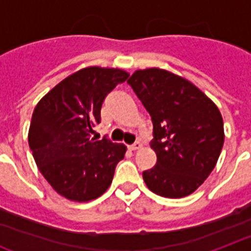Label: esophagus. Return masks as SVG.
<instances>
[{
  "label": "esophagus",
  "mask_w": 251,
  "mask_h": 251,
  "mask_svg": "<svg viewBox=\"0 0 251 251\" xmlns=\"http://www.w3.org/2000/svg\"><path fill=\"white\" fill-rule=\"evenodd\" d=\"M142 147V143L141 142H135L134 145H130L129 146V150L130 151H135V150H139Z\"/></svg>",
  "instance_id": "obj_1"
}]
</instances>
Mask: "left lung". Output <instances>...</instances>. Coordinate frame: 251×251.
Wrapping results in <instances>:
<instances>
[{
    "mask_svg": "<svg viewBox=\"0 0 251 251\" xmlns=\"http://www.w3.org/2000/svg\"><path fill=\"white\" fill-rule=\"evenodd\" d=\"M127 83L150 113L156 164L143 171L154 194L179 199L194 194L213 171L223 149L219 108L196 85L160 68L135 71Z\"/></svg>",
    "mask_w": 251,
    "mask_h": 251,
    "instance_id": "8db88e82",
    "label": "left lung"
}]
</instances>
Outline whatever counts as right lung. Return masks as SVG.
Returning a JSON list of instances; mask_svg holds the SVG:
<instances>
[{"instance_id":"obj_1","label":"right lung","mask_w":251,"mask_h":251,"mask_svg":"<svg viewBox=\"0 0 251 251\" xmlns=\"http://www.w3.org/2000/svg\"><path fill=\"white\" fill-rule=\"evenodd\" d=\"M127 77L120 68L87 67L55 85L34 109L28 129L32 156L51 187L71 201L101 196L125 156V145L91 135L106 95Z\"/></svg>"}]
</instances>
